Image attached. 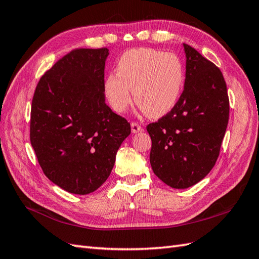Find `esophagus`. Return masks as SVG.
<instances>
[{
	"instance_id": "esophagus-1",
	"label": "esophagus",
	"mask_w": 259,
	"mask_h": 259,
	"mask_svg": "<svg viewBox=\"0 0 259 259\" xmlns=\"http://www.w3.org/2000/svg\"><path fill=\"white\" fill-rule=\"evenodd\" d=\"M144 130V128L137 122H131V131H133V134H137V133H141V131Z\"/></svg>"
}]
</instances>
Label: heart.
<instances>
[{"instance_id":"obj_1","label":"heart","mask_w":259,"mask_h":259,"mask_svg":"<svg viewBox=\"0 0 259 259\" xmlns=\"http://www.w3.org/2000/svg\"><path fill=\"white\" fill-rule=\"evenodd\" d=\"M185 70L180 59L150 48L123 53L117 63V75L110 74L104 91L112 109L125 111L134 100L146 115L159 118L178 102L183 91Z\"/></svg>"}]
</instances>
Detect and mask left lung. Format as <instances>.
Returning a JSON list of instances; mask_svg holds the SVG:
<instances>
[{
    "label": "left lung",
    "instance_id": "obj_1",
    "mask_svg": "<svg viewBox=\"0 0 259 259\" xmlns=\"http://www.w3.org/2000/svg\"><path fill=\"white\" fill-rule=\"evenodd\" d=\"M184 49V91L170 112L147 125L153 172L176 189L196 185L213 168L229 119L222 71L194 48Z\"/></svg>",
    "mask_w": 259,
    "mask_h": 259
}]
</instances>
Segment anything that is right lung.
Wrapping results in <instances>:
<instances>
[{
	"label": "right lung",
	"mask_w": 259,
	"mask_h": 259,
	"mask_svg": "<svg viewBox=\"0 0 259 259\" xmlns=\"http://www.w3.org/2000/svg\"><path fill=\"white\" fill-rule=\"evenodd\" d=\"M109 50L75 49L41 76L32 99L30 140L47 177L75 195L97 190L111 174L130 123L104 99Z\"/></svg>",
	"instance_id": "add662e5"
}]
</instances>
